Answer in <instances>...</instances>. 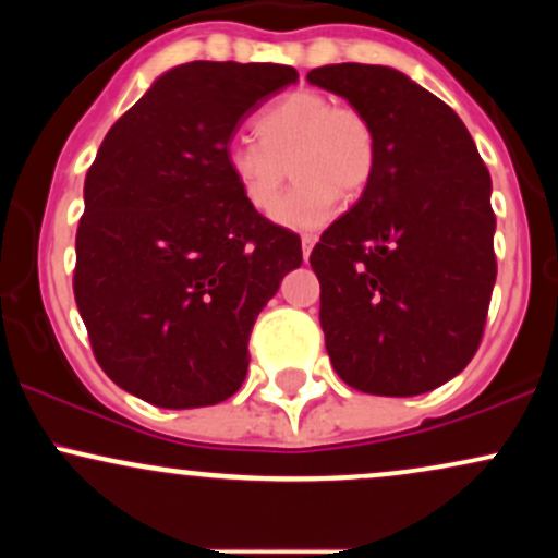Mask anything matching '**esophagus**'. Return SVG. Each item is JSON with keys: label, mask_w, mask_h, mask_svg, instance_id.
Wrapping results in <instances>:
<instances>
[{"label": "esophagus", "mask_w": 558, "mask_h": 558, "mask_svg": "<svg viewBox=\"0 0 558 558\" xmlns=\"http://www.w3.org/2000/svg\"><path fill=\"white\" fill-rule=\"evenodd\" d=\"M315 243H317V235H304V239H301V254H304V259H310Z\"/></svg>", "instance_id": "1"}]
</instances>
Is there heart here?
<instances>
[{
    "mask_svg": "<svg viewBox=\"0 0 558 558\" xmlns=\"http://www.w3.org/2000/svg\"><path fill=\"white\" fill-rule=\"evenodd\" d=\"M259 141L235 138L226 168L254 213H270L292 165L298 185L275 207V222L293 230H317L332 220L338 198L360 196L377 162L375 128L351 105L328 94L299 88L283 94L254 118Z\"/></svg>",
    "mask_w": 558,
    "mask_h": 558,
    "instance_id": "1",
    "label": "heart"
}]
</instances>
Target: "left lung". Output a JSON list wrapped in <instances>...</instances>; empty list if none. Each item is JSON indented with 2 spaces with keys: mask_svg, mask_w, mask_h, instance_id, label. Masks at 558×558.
Returning <instances> with one entry per match:
<instances>
[{
  "mask_svg": "<svg viewBox=\"0 0 558 558\" xmlns=\"http://www.w3.org/2000/svg\"><path fill=\"white\" fill-rule=\"evenodd\" d=\"M306 81L367 114L377 141L373 181L312 248L325 349L362 393H427L483 338L496 283L490 172L459 114L399 70L343 62Z\"/></svg>",
  "mask_w": 558,
  "mask_h": 558,
  "instance_id": "8db88e82",
  "label": "left lung"
}]
</instances>
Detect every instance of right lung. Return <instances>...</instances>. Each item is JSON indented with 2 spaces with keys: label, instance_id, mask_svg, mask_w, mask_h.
I'll use <instances>...</instances> for the list:
<instances>
[{
  "label": "right lung",
  "instance_id": "right-lung-1",
  "mask_svg": "<svg viewBox=\"0 0 558 558\" xmlns=\"http://www.w3.org/2000/svg\"><path fill=\"white\" fill-rule=\"evenodd\" d=\"M288 65L185 62L110 128L83 185L75 304L112 383L165 409L241 388L248 336L301 239L254 213L226 168L241 120Z\"/></svg>",
  "mask_w": 558,
  "mask_h": 558
}]
</instances>
